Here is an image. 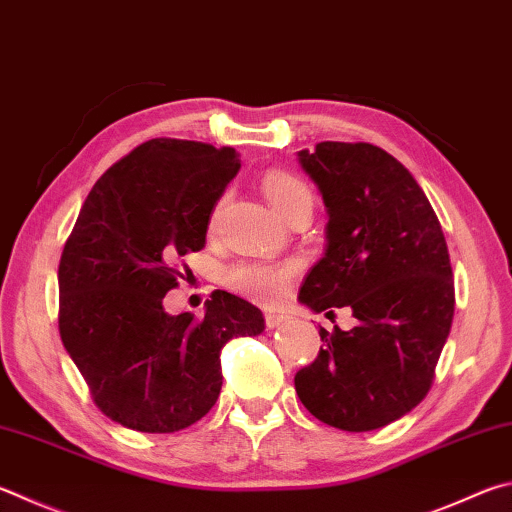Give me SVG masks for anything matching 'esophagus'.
<instances>
[{
	"label": "esophagus",
	"instance_id": "34e87169",
	"mask_svg": "<svg viewBox=\"0 0 512 512\" xmlns=\"http://www.w3.org/2000/svg\"><path fill=\"white\" fill-rule=\"evenodd\" d=\"M264 320H266V327H268V329H275V327H280L282 322H286V315H284V313L268 311V313L264 315Z\"/></svg>",
	"mask_w": 512,
	"mask_h": 512
}]
</instances>
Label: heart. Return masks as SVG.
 Returning <instances> with one entry per match:
<instances>
[{
  "label": "heart",
  "mask_w": 512,
  "mask_h": 512,
  "mask_svg": "<svg viewBox=\"0 0 512 512\" xmlns=\"http://www.w3.org/2000/svg\"><path fill=\"white\" fill-rule=\"evenodd\" d=\"M262 188L271 206L284 219L297 210H313V192L300 176L284 170H271L264 174ZM219 208L215 210L217 217ZM297 275L295 262H239L226 271V284L237 293L250 297L259 304H275L286 293L288 284Z\"/></svg>",
  "instance_id": "b5f03b06"
}]
</instances>
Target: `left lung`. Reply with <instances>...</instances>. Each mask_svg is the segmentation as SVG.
Returning a JSON list of instances; mask_svg holds the SVG:
<instances>
[{"instance_id":"left-lung-1","label":"left lung","mask_w":512,"mask_h":512,"mask_svg":"<svg viewBox=\"0 0 512 512\" xmlns=\"http://www.w3.org/2000/svg\"><path fill=\"white\" fill-rule=\"evenodd\" d=\"M297 156L329 215L327 250L297 300L327 315L349 306L358 327H320L295 392L322 423L378 430L432 387L454 315L448 244L421 185L380 147L324 141Z\"/></svg>"}]
</instances>
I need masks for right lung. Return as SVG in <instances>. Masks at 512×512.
<instances>
[{
    "mask_svg": "<svg viewBox=\"0 0 512 512\" xmlns=\"http://www.w3.org/2000/svg\"><path fill=\"white\" fill-rule=\"evenodd\" d=\"M239 167L232 147L152 138L100 176L64 244L62 345L98 410L129 430L197 423L219 398L226 342L264 331L262 311L226 291L201 320L163 309Z\"/></svg>",
    "mask_w": 512,
    "mask_h": 512,
    "instance_id": "add662e5",
    "label": "right lung"
}]
</instances>
